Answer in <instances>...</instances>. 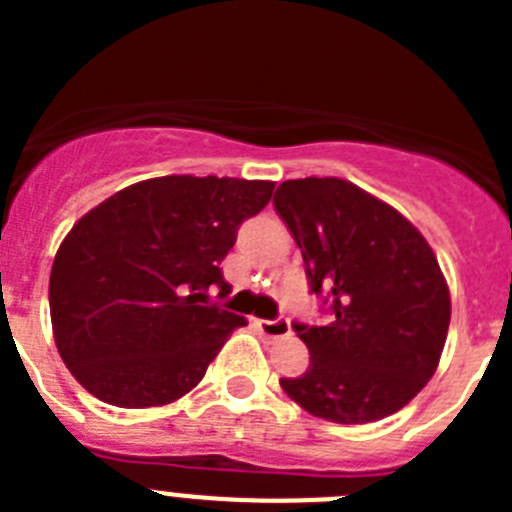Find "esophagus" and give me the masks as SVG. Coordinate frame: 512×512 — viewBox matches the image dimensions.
Wrapping results in <instances>:
<instances>
[{"label":"esophagus","instance_id":"34e87169","mask_svg":"<svg viewBox=\"0 0 512 512\" xmlns=\"http://www.w3.org/2000/svg\"><path fill=\"white\" fill-rule=\"evenodd\" d=\"M259 330L266 338H284L292 333V325H289L287 318L279 320H259Z\"/></svg>","mask_w":512,"mask_h":512}]
</instances>
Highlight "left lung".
<instances>
[{
    "instance_id": "8db88e82",
    "label": "left lung",
    "mask_w": 512,
    "mask_h": 512,
    "mask_svg": "<svg viewBox=\"0 0 512 512\" xmlns=\"http://www.w3.org/2000/svg\"><path fill=\"white\" fill-rule=\"evenodd\" d=\"M274 207L295 235L328 325L297 323L310 351L282 390L315 418L374 423L405 408L436 372L451 320L436 253L395 207L336 176L279 184Z\"/></svg>"
}]
</instances>
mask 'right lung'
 Instances as JSON below:
<instances>
[{
    "label": "right lung",
    "instance_id": "add662e5",
    "mask_svg": "<svg viewBox=\"0 0 512 512\" xmlns=\"http://www.w3.org/2000/svg\"><path fill=\"white\" fill-rule=\"evenodd\" d=\"M274 182L156 176L89 210L58 246L51 323L76 382L115 408L187 395L246 318L207 305L220 261Z\"/></svg>",
    "mask_w": 512,
    "mask_h": 512
}]
</instances>
